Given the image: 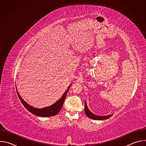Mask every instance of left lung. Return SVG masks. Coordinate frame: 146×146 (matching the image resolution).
I'll use <instances>...</instances> for the list:
<instances>
[{
	"label": "left lung",
	"mask_w": 146,
	"mask_h": 146,
	"mask_svg": "<svg viewBox=\"0 0 146 146\" xmlns=\"http://www.w3.org/2000/svg\"><path fill=\"white\" fill-rule=\"evenodd\" d=\"M85 113L87 115V116L91 119H95V120H103V119H108L109 118H110V117L111 116V115H106V116H99L97 115L94 114V113H92L88 108V106L87 105L85 104Z\"/></svg>",
	"instance_id": "1"
}]
</instances>
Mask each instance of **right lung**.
<instances>
[{
  "label": "right lung",
  "mask_w": 146,
  "mask_h": 146,
  "mask_svg": "<svg viewBox=\"0 0 146 146\" xmlns=\"http://www.w3.org/2000/svg\"><path fill=\"white\" fill-rule=\"evenodd\" d=\"M70 86H71V84L68 87V88L66 91V92L64 94L63 96H62L61 97V98L59 99L56 102H55L54 105L48 106V107H46V108H44L43 109H37V108H35L32 106H31L29 105H28L27 102H25L23 100V99L21 97L18 91H17V94H18V96L21 102V103H23V105L29 112L33 114L34 115H37V116L43 117H48L55 115L59 112L62 106H63V104L64 103L65 99L66 96V94L68 93V91Z\"/></svg>",
  "instance_id": "obj_1"
}]
</instances>
